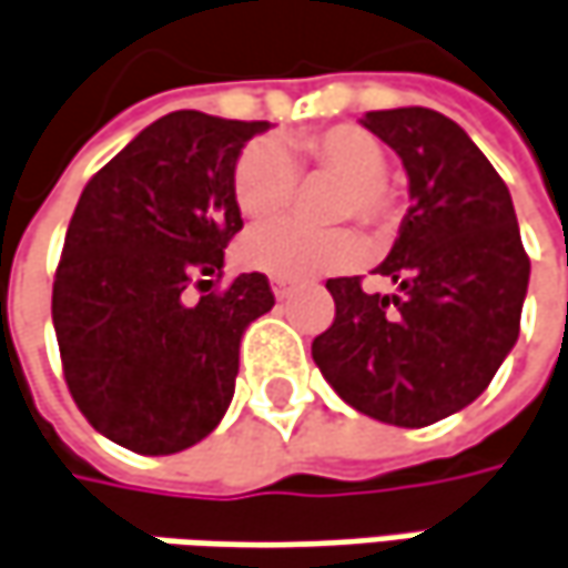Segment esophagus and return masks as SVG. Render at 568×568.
<instances>
[{"mask_svg":"<svg viewBox=\"0 0 568 568\" xmlns=\"http://www.w3.org/2000/svg\"><path fill=\"white\" fill-rule=\"evenodd\" d=\"M273 295H276V298H285V295H288V292H292V283H288V280H280V276H273Z\"/></svg>","mask_w":568,"mask_h":568,"instance_id":"obj_1","label":"esophagus"}]
</instances>
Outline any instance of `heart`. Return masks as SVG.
Here are the masks:
<instances>
[{"label": "heart", "mask_w": 568, "mask_h": 568, "mask_svg": "<svg viewBox=\"0 0 568 568\" xmlns=\"http://www.w3.org/2000/svg\"><path fill=\"white\" fill-rule=\"evenodd\" d=\"M302 159L314 168L346 178L339 193L336 215H356L368 225H387L397 212L394 190L384 181L387 152L378 139L356 123H336L327 130H314L295 142ZM235 203L244 219L263 222L273 219L295 200L298 168L276 139H254L244 145L232 174ZM368 244L356 229H302L295 222H273L254 229L241 244V257L247 266L263 270L280 280H308L321 273L349 270L365 257Z\"/></svg>", "instance_id": "b5f03b06"}]
</instances>
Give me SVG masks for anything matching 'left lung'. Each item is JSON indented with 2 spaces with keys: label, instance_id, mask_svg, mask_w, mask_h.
<instances>
[{
  "label": "left lung",
  "instance_id": "obj_1",
  "mask_svg": "<svg viewBox=\"0 0 568 568\" xmlns=\"http://www.w3.org/2000/svg\"><path fill=\"white\" fill-rule=\"evenodd\" d=\"M362 126L407 168L413 206L375 273L327 280L336 317L311 356L358 413L423 429L474 404L511 353L530 260L506 181L455 120L429 108L368 111Z\"/></svg>",
  "mask_w": 568,
  "mask_h": 568
}]
</instances>
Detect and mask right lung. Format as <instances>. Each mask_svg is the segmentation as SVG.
<instances>
[{"mask_svg": "<svg viewBox=\"0 0 568 568\" xmlns=\"http://www.w3.org/2000/svg\"><path fill=\"white\" fill-rule=\"evenodd\" d=\"M266 120L174 111L82 190L65 229L53 327L75 407L136 455L203 442L232 404L237 349L276 305L263 273L215 288L241 232L232 190Z\"/></svg>", "mask_w": 568, "mask_h": 568, "instance_id": "right-lung-1", "label": "right lung"}]
</instances>
